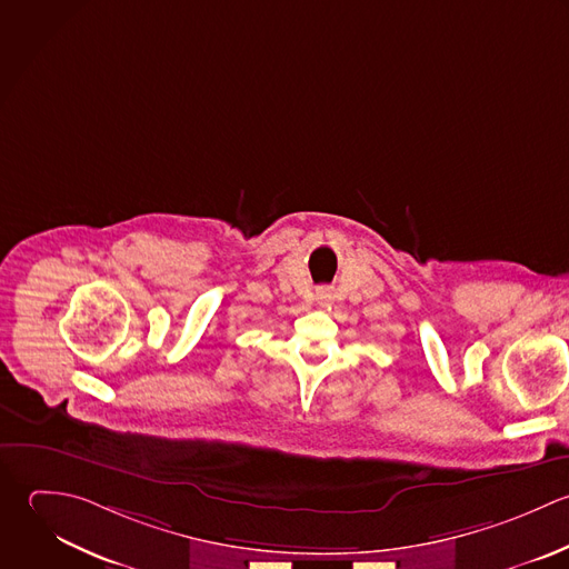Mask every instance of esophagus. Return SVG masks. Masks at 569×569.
<instances>
[{"mask_svg": "<svg viewBox=\"0 0 569 569\" xmlns=\"http://www.w3.org/2000/svg\"><path fill=\"white\" fill-rule=\"evenodd\" d=\"M319 299H321V301H326V299H330V295H328V290H321V292H319Z\"/></svg>", "mask_w": 569, "mask_h": 569, "instance_id": "34e87169", "label": "esophagus"}]
</instances>
